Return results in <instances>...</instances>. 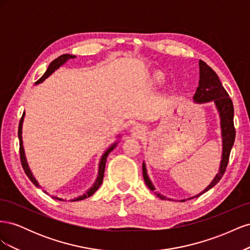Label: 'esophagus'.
<instances>
[{"label": "esophagus", "mask_w": 250, "mask_h": 250, "mask_svg": "<svg viewBox=\"0 0 250 250\" xmlns=\"http://www.w3.org/2000/svg\"><path fill=\"white\" fill-rule=\"evenodd\" d=\"M133 131H135L137 133H142L143 132V128L141 126H135L133 128Z\"/></svg>", "instance_id": "34e87169"}]
</instances>
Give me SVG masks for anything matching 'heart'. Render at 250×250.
<instances>
[{"instance_id": "heart-1", "label": "heart", "mask_w": 250, "mask_h": 250, "mask_svg": "<svg viewBox=\"0 0 250 250\" xmlns=\"http://www.w3.org/2000/svg\"><path fill=\"white\" fill-rule=\"evenodd\" d=\"M153 80L155 83H162L164 81V76L161 73H155L153 76Z\"/></svg>"}]
</instances>
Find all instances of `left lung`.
Masks as SVG:
<instances>
[{
  "mask_svg": "<svg viewBox=\"0 0 250 250\" xmlns=\"http://www.w3.org/2000/svg\"><path fill=\"white\" fill-rule=\"evenodd\" d=\"M199 69H200L199 86L197 87V90H196V94L194 95L193 98L195 102L197 103H204L208 101L215 102L218 111L220 113V119H221L223 151H222V160H221L219 173L217 174L214 180L211 181L210 185L206 188V190H204L202 193L198 194L197 196H195V197H199L200 195L208 191L209 188L216 186L219 183V180L222 178L223 174L225 173L226 167H228L230 150L234 143V138H236V129H234V125H233V105H232L231 99L229 97L228 92H226L225 88L223 87L222 83L220 79H219L216 72L204 62L203 60H199ZM143 176L147 187L151 191H154L155 188L153 185L151 184V181L147 175L145 164H143ZM155 194L158 198L168 199L167 197H165V196L161 194L158 193H155ZM192 198H188V199H192ZM184 201L186 200H181V202Z\"/></svg>",
  "mask_w": 250,
  "mask_h": 250,
  "instance_id": "left-lung-1",
  "label": "left lung"
}]
</instances>
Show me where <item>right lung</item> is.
Listing matches in <instances>:
<instances>
[{"instance_id":"1","label":"right lung","mask_w":250,"mask_h":250,"mask_svg":"<svg viewBox=\"0 0 250 250\" xmlns=\"http://www.w3.org/2000/svg\"><path fill=\"white\" fill-rule=\"evenodd\" d=\"M72 58H75V56H74V55H70V54H63V55L59 56V57H57L56 59L53 60V62L50 63V65H49V67H48V70L46 71V73H44V74L42 75V76L35 82V84H39V83L42 82V81H43L44 79H46L47 77H49L50 75H51L53 72H54L56 69H58V67H59L60 65H62V64L66 62V60L72 59ZM24 116H25V112L22 113V116H21V121H20V125H19L20 157H21V167H22V169H24V171H25V173H26V175L29 177V179L31 180L32 183H33L37 188H41V186L39 185V183H37L36 179L33 177L31 171H30V169H29V167H28V164H27L26 157H25L24 148H22V140H21V125H22V120H24ZM116 145H117V143L113 144V145H112L109 149H107V150H106V152H105V153L103 154V156L101 157V161H100V164H99V173H98V177H97V179H96V181H95V184L93 185V187L89 188V190L86 192V194H83L82 196H80V197H78V198H76V199H74V200H72V201H78V200H83V199H85V198L89 197V196H92V195H93V194L98 190V188H99V187L101 186L102 181H103L104 170H105V164H106V158H107V155L110 153V151H112V149L116 147ZM56 199L62 200V199H60V198H56Z\"/></svg>"}]
</instances>
